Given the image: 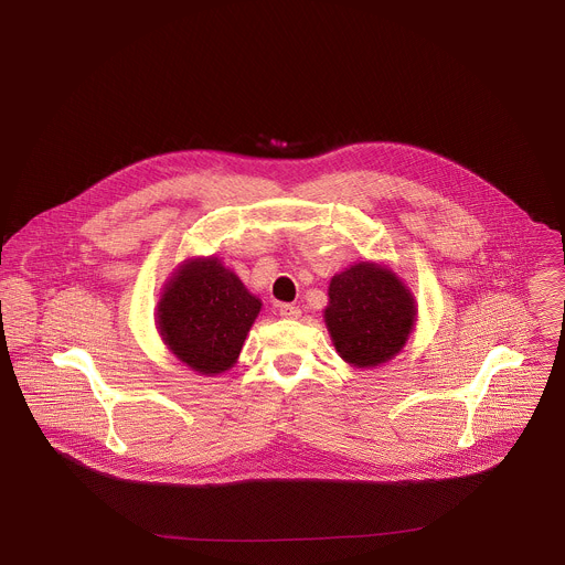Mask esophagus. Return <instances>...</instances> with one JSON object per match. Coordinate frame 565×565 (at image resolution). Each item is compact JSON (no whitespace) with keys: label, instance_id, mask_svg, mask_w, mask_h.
<instances>
[{"label":"esophagus","instance_id":"obj_1","mask_svg":"<svg viewBox=\"0 0 565 565\" xmlns=\"http://www.w3.org/2000/svg\"><path fill=\"white\" fill-rule=\"evenodd\" d=\"M279 315L284 319H297V317H301V310L297 306H292V303H281L279 306Z\"/></svg>","mask_w":565,"mask_h":565}]
</instances>
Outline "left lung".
<instances>
[{
	"mask_svg": "<svg viewBox=\"0 0 565 565\" xmlns=\"http://www.w3.org/2000/svg\"><path fill=\"white\" fill-rule=\"evenodd\" d=\"M324 321L347 364L373 369L407 347L418 303L412 288L388 266L358 262L331 279Z\"/></svg>",
	"mask_w": 565,
	"mask_h": 565,
	"instance_id": "1",
	"label": "left lung"
}]
</instances>
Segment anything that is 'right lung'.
I'll list each match as a JSON object with an SVG mask.
<instances>
[{"mask_svg":"<svg viewBox=\"0 0 565 565\" xmlns=\"http://www.w3.org/2000/svg\"><path fill=\"white\" fill-rule=\"evenodd\" d=\"M259 310L262 299L218 257H192L163 284L153 319L177 360L218 375L236 364Z\"/></svg>","mask_w":565,"mask_h":565,"instance_id":"obj_1","label":"right lung"}]
</instances>
